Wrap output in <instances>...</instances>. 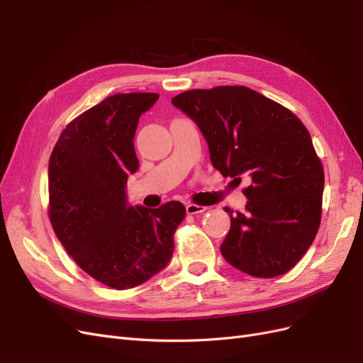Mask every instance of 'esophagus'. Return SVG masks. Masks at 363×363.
I'll list each match as a JSON object with an SVG mask.
<instances>
[{"label": "esophagus", "instance_id": "1", "mask_svg": "<svg viewBox=\"0 0 363 363\" xmlns=\"http://www.w3.org/2000/svg\"><path fill=\"white\" fill-rule=\"evenodd\" d=\"M207 211V207L200 206V204H194V203H188L186 204V213L188 215H196V213H203Z\"/></svg>", "mask_w": 363, "mask_h": 363}]
</instances>
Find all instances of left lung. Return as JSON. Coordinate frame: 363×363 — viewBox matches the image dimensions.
<instances>
[{
    "label": "left lung",
    "mask_w": 363,
    "mask_h": 363,
    "mask_svg": "<svg viewBox=\"0 0 363 363\" xmlns=\"http://www.w3.org/2000/svg\"><path fill=\"white\" fill-rule=\"evenodd\" d=\"M172 104L200 127L224 177L251 180L245 212L224 207L232 223L224 259L252 277L283 276L321 223L324 169L309 131L289 108L245 86L186 91Z\"/></svg>",
    "instance_id": "1"
}]
</instances>
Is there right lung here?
Here are the masks:
<instances>
[{
  "instance_id": "right-lung-1",
  "label": "right lung",
  "mask_w": 363,
  "mask_h": 363,
  "mask_svg": "<svg viewBox=\"0 0 363 363\" xmlns=\"http://www.w3.org/2000/svg\"><path fill=\"white\" fill-rule=\"evenodd\" d=\"M159 94H115L63 128L48 163V216L54 233L86 274L113 289L139 286L168 265L186 208L127 204L139 168V116Z\"/></svg>"
}]
</instances>
